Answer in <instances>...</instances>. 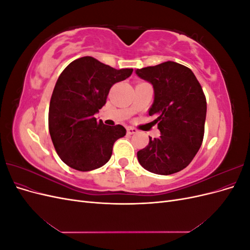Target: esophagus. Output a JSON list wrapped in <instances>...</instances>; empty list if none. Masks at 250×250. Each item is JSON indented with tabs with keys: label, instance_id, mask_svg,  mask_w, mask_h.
<instances>
[{
	"label": "esophagus",
	"instance_id": "esophagus-1",
	"mask_svg": "<svg viewBox=\"0 0 250 250\" xmlns=\"http://www.w3.org/2000/svg\"><path fill=\"white\" fill-rule=\"evenodd\" d=\"M138 132V130L135 129V128H133V127H128L127 128V133L128 134H134V133H137Z\"/></svg>",
	"mask_w": 250,
	"mask_h": 250
}]
</instances>
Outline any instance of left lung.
Wrapping results in <instances>:
<instances>
[{
  "instance_id": "left-lung-1",
  "label": "left lung",
  "mask_w": 250,
  "mask_h": 250,
  "mask_svg": "<svg viewBox=\"0 0 250 250\" xmlns=\"http://www.w3.org/2000/svg\"><path fill=\"white\" fill-rule=\"evenodd\" d=\"M150 82L154 101L149 116L161 131L149 137L148 145L138 152L144 169L160 175H170L185 169L202 144L207 117V99L202 87L188 67L166 62L135 71Z\"/></svg>"
}]
</instances>
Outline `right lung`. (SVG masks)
<instances>
[{"label":"right lung","instance_id":"right-lung-1","mask_svg":"<svg viewBox=\"0 0 250 250\" xmlns=\"http://www.w3.org/2000/svg\"><path fill=\"white\" fill-rule=\"evenodd\" d=\"M132 71L116 70L84 56L60 74L50 101L49 131L60 160L69 167L92 171L109 161L113 144L126 129L122 125H104L95 115L106 103L110 87Z\"/></svg>","mask_w":250,"mask_h":250}]
</instances>
